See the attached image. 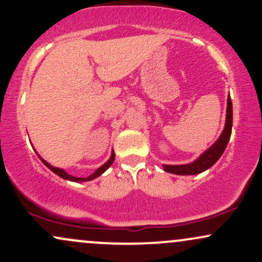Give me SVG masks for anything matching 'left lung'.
Here are the masks:
<instances>
[{
	"instance_id": "1",
	"label": "left lung",
	"mask_w": 262,
	"mask_h": 262,
	"mask_svg": "<svg viewBox=\"0 0 262 262\" xmlns=\"http://www.w3.org/2000/svg\"><path fill=\"white\" fill-rule=\"evenodd\" d=\"M231 127H233V104H231L230 96H228L227 100V117H225V125L222 134L214 141L213 145H210L206 151L202 152L194 161L189 164L183 165H162L164 171L175 175H197L208 170L219 160L223 155L228 143H229L231 135Z\"/></svg>"
}]
</instances>
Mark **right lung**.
<instances>
[{
    "instance_id": "1",
    "label": "right lung",
    "mask_w": 262,
    "mask_h": 262,
    "mask_svg": "<svg viewBox=\"0 0 262 262\" xmlns=\"http://www.w3.org/2000/svg\"><path fill=\"white\" fill-rule=\"evenodd\" d=\"M37 152V151H35ZM37 155L39 156V159H40L41 160V162H43V164L45 165V166L48 167V169H50L53 171L54 173H56V175L58 176H60L61 177V179H64V180H68V181H73V182H85V181H91V180H95V179H97L98 176H101L102 173L104 172V171H106L108 167L111 166V165L113 164V161H114V158H116V155H114V151L112 150V152H111V158L108 159V160L104 162L103 165H102L101 167H98L97 170L95 171V172L93 173H91V175H90L89 177H75V176H71V175H69L68 172H66V171L64 170V169H60V167H55V166H53V165H50L49 162H48L47 160H44L43 158H41L40 155L38 154L37 152Z\"/></svg>"
}]
</instances>
